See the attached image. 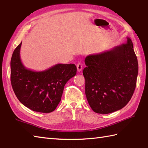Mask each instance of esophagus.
<instances>
[{
	"label": "esophagus",
	"instance_id": "esophagus-1",
	"mask_svg": "<svg viewBox=\"0 0 148 148\" xmlns=\"http://www.w3.org/2000/svg\"><path fill=\"white\" fill-rule=\"evenodd\" d=\"M82 64L81 63H78L77 64V71L78 72H80L82 70Z\"/></svg>",
	"mask_w": 148,
	"mask_h": 148
}]
</instances>
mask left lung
I'll list each match as a JSON object with an SVG mask.
<instances>
[{
  "label": "left lung",
  "instance_id": "8db88e82",
  "mask_svg": "<svg viewBox=\"0 0 148 148\" xmlns=\"http://www.w3.org/2000/svg\"><path fill=\"white\" fill-rule=\"evenodd\" d=\"M102 53L85 58V95L96 113L107 114L127 105L134 93L138 62L131 39Z\"/></svg>",
  "mask_w": 148,
  "mask_h": 148
}]
</instances>
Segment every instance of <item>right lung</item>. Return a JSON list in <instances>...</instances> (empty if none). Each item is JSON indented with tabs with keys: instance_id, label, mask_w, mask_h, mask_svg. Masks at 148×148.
Returning a JSON list of instances; mask_svg holds the SVG:
<instances>
[{
	"instance_id": "add662e5",
	"label": "right lung",
	"mask_w": 148,
	"mask_h": 148,
	"mask_svg": "<svg viewBox=\"0 0 148 148\" xmlns=\"http://www.w3.org/2000/svg\"><path fill=\"white\" fill-rule=\"evenodd\" d=\"M22 42L14 49L10 61V81L18 100L38 112L49 113L60 103L64 86L77 73L74 64H56L46 70L27 69L21 62Z\"/></svg>"
}]
</instances>
